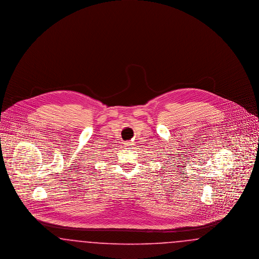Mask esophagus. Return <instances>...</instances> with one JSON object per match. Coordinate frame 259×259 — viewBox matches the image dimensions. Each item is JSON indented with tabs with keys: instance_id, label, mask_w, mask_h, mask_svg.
I'll use <instances>...</instances> for the list:
<instances>
[{
	"instance_id": "esophagus-1",
	"label": "esophagus",
	"mask_w": 259,
	"mask_h": 259,
	"mask_svg": "<svg viewBox=\"0 0 259 259\" xmlns=\"http://www.w3.org/2000/svg\"><path fill=\"white\" fill-rule=\"evenodd\" d=\"M124 145H125L127 148H133L135 144H134L133 142H130V141H128V142H126Z\"/></svg>"
}]
</instances>
